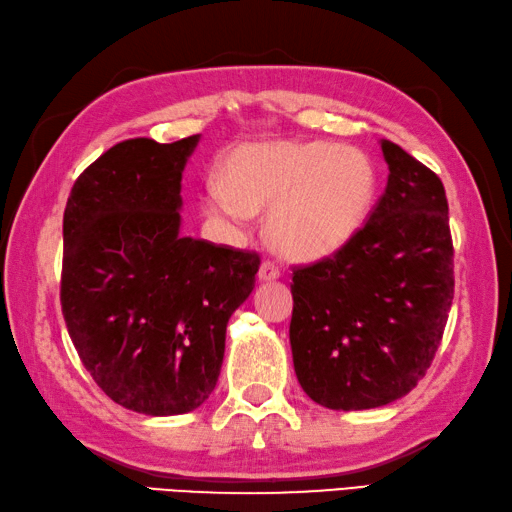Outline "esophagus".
<instances>
[{"label": "esophagus", "instance_id": "34e87169", "mask_svg": "<svg viewBox=\"0 0 512 512\" xmlns=\"http://www.w3.org/2000/svg\"><path fill=\"white\" fill-rule=\"evenodd\" d=\"M257 277H259V282H273L280 277V268H277L273 262H262Z\"/></svg>", "mask_w": 512, "mask_h": 512}]
</instances>
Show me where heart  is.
Segmentation results:
<instances>
[{"instance_id": "heart-1", "label": "heart", "mask_w": 512, "mask_h": 512, "mask_svg": "<svg viewBox=\"0 0 512 512\" xmlns=\"http://www.w3.org/2000/svg\"><path fill=\"white\" fill-rule=\"evenodd\" d=\"M203 197L210 217L241 226L266 210V239L291 262L336 255L376 208L380 172L360 147L327 141H268L232 147Z\"/></svg>"}]
</instances>
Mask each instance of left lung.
Instances as JSON below:
<instances>
[{"mask_svg":"<svg viewBox=\"0 0 512 512\" xmlns=\"http://www.w3.org/2000/svg\"><path fill=\"white\" fill-rule=\"evenodd\" d=\"M380 150L387 188L365 228L293 273L295 376L329 410H371L410 394L430 369L454 297L441 179L392 141Z\"/></svg>","mask_w":512,"mask_h":512,"instance_id":"obj_1","label":"left lung"}]
</instances>
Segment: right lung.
<instances>
[{
	"mask_svg": "<svg viewBox=\"0 0 512 512\" xmlns=\"http://www.w3.org/2000/svg\"><path fill=\"white\" fill-rule=\"evenodd\" d=\"M199 138L114 145L78 176L64 208L71 342L111 401L147 416L206 403L228 320L259 268L257 253L181 235V179Z\"/></svg>",
	"mask_w": 512,
	"mask_h": 512,
	"instance_id": "obj_1",
	"label": "right lung"
}]
</instances>
